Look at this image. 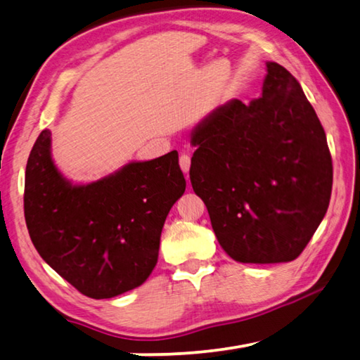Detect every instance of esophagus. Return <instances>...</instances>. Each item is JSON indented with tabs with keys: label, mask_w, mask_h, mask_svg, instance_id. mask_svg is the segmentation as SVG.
Returning <instances> with one entry per match:
<instances>
[{
	"label": "esophagus",
	"mask_w": 360,
	"mask_h": 360,
	"mask_svg": "<svg viewBox=\"0 0 360 360\" xmlns=\"http://www.w3.org/2000/svg\"><path fill=\"white\" fill-rule=\"evenodd\" d=\"M179 167H181L182 172L187 174L188 169H191V157H188L187 154H181V157H179Z\"/></svg>",
	"instance_id": "obj_1"
}]
</instances>
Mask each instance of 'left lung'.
<instances>
[{"mask_svg":"<svg viewBox=\"0 0 360 360\" xmlns=\"http://www.w3.org/2000/svg\"><path fill=\"white\" fill-rule=\"evenodd\" d=\"M191 182L219 245L243 264L295 260L324 219L333 168L297 79L266 63L262 95L216 108L191 135Z\"/></svg>","mask_w":360,"mask_h":360,"instance_id":"1","label":"left lung"}]
</instances>
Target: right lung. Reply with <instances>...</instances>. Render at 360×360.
<instances>
[{"instance_id":"add662e5","label":"right lung","mask_w":360,"mask_h":360,"mask_svg":"<svg viewBox=\"0 0 360 360\" xmlns=\"http://www.w3.org/2000/svg\"><path fill=\"white\" fill-rule=\"evenodd\" d=\"M42 130L25 172V221L36 251L90 298L141 285L154 270L163 224L186 191L178 152L130 162L90 184H72L56 167Z\"/></svg>"}]
</instances>
